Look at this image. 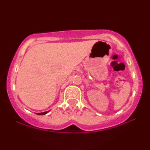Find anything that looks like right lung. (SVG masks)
<instances>
[{
    "label": "right lung",
    "instance_id": "add662e5",
    "mask_svg": "<svg viewBox=\"0 0 150 150\" xmlns=\"http://www.w3.org/2000/svg\"><path fill=\"white\" fill-rule=\"evenodd\" d=\"M49 111H50V110H48V111H46V112H38V113H37V115H46L48 113Z\"/></svg>",
    "mask_w": 150,
    "mask_h": 150
}]
</instances>
